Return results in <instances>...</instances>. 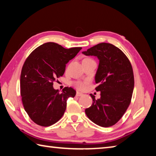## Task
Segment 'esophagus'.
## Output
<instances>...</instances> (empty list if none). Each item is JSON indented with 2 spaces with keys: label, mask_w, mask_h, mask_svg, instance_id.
Instances as JSON below:
<instances>
[{
  "label": "esophagus",
  "mask_w": 156,
  "mask_h": 156,
  "mask_svg": "<svg viewBox=\"0 0 156 156\" xmlns=\"http://www.w3.org/2000/svg\"><path fill=\"white\" fill-rule=\"evenodd\" d=\"M76 96H77V97H81V96H82L83 94L81 93V92H76Z\"/></svg>",
  "instance_id": "esophagus-1"
}]
</instances>
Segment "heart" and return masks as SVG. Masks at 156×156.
Instances as JSON below:
<instances>
[{"instance_id":"b5f03b06","label":"heart","mask_w":156,"mask_h":156,"mask_svg":"<svg viewBox=\"0 0 156 156\" xmlns=\"http://www.w3.org/2000/svg\"><path fill=\"white\" fill-rule=\"evenodd\" d=\"M86 84H87L86 82H81V81H75V82L73 83V86H75L76 89L81 90H84L86 88Z\"/></svg>"}]
</instances>
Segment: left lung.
<instances>
[{"instance_id":"8db88e82","label":"left lung","mask_w":156,"mask_h":156,"mask_svg":"<svg viewBox=\"0 0 156 156\" xmlns=\"http://www.w3.org/2000/svg\"><path fill=\"white\" fill-rule=\"evenodd\" d=\"M82 53L96 56L99 60L95 75L99 83L97 91L101 98L96 100L90 94L92 104L86 109L88 119L101 127L115 125L129 107L134 87L132 64L121 49L110 43H100Z\"/></svg>"}]
</instances>
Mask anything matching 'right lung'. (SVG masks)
<instances>
[{"label": "right lung", "instance_id": "add662e5", "mask_svg": "<svg viewBox=\"0 0 156 156\" xmlns=\"http://www.w3.org/2000/svg\"><path fill=\"white\" fill-rule=\"evenodd\" d=\"M81 47L64 48L54 42L40 45L24 62L20 75V94L26 112L35 123L48 127L64 115L66 101L76 91L65 87L59 93L53 82L65 72L66 64Z\"/></svg>", "mask_w": 156, "mask_h": 156}]
</instances>
